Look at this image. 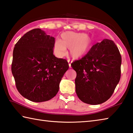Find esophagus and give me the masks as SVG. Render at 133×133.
<instances>
[{"label":"esophagus","mask_w":133,"mask_h":133,"mask_svg":"<svg viewBox=\"0 0 133 133\" xmlns=\"http://www.w3.org/2000/svg\"><path fill=\"white\" fill-rule=\"evenodd\" d=\"M67 62H68V63H69V67H71V63H72V61H71L70 60H67Z\"/></svg>","instance_id":"obj_1"}]
</instances>
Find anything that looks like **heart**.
<instances>
[{
	"label": "heart",
	"instance_id": "b5f03b06",
	"mask_svg": "<svg viewBox=\"0 0 133 133\" xmlns=\"http://www.w3.org/2000/svg\"><path fill=\"white\" fill-rule=\"evenodd\" d=\"M62 40L56 39L54 43V52L57 57H63L67 54L66 48L75 59L79 58L87 54L91 48V39L84 33L71 31L63 33Z\"/></svg>",
	"mask_w": 133,
	"mask_h": 133
}]
</instances>
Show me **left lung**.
<instances>
[{"mask_svg": "<svg viewBox=\"0 0 133 133\" xmlns=\"http://www.w3.org/2000/svg\"><path fill=\"white\" fill-rule=\"evenodd\" d=\"M121 64L119 49L108 39L93 45L85 56L72 63L77 73L76 92L79 99L90 105L108 100L120 81Z\"/></svg>", "mask_w": 133, "mask_h": 133, "instance_id": "left-lung-1", "label": "left lung"}]
</instances>
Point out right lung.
<instances>
[{"label": "right lung", "instance_id": "1", "mask_svg": "<svg viewBox=\"0 0 133 133\" xmlns=\"http://www.w3.org/2000/svg\"><path fill=\"white\" fill-rule=\"evenodd\" d=\"M54 37L35 28L25 34L14 46L11 72L21 95L35 102L51 99L59 90L69 69L66 59L54 55Z\"/></svg>", "mask_w": 133, "mask_h": 133}]
</instances>
